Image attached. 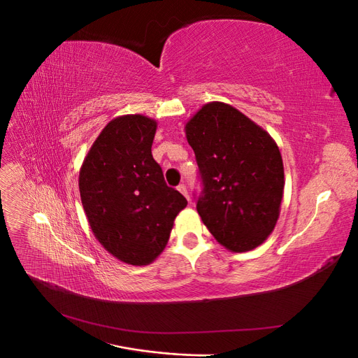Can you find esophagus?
Wrapping results in <instances>:
<instances>
[{"instance_id":"34e87169","label":"esophagus","mask_w":358,"mask_h":358,"mask_svg":"<svg viewBox=\"0 0 358 358\" xmlns=\"http://www.w3.org/2000/svg\"><path fill=\"white\" fill-rule=\"evenodd\" d=\"M178 191H179L180 194H183V196H185L187 199H189V197H188V189H187L185 185H183V183H180V185L178 187Z\"/></svg>"}]
</instances>
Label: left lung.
<instances>
[{
  "instance_id": "8db88e82",
  "label": "left lung",
  "mask_w": 358,
  "mask_h": 358,
  "mask_svg": "<svg viewBox=\"0 0 358 358\" xmlns=\"http://www.w3.org/2000/svg\"><path fill=\"white\" fill-rule=\"evenodd\" d=\"M203 191L197 212L231 252H246L272 234L284 197V164L266 129L233 106L204 104L185 125Z\"/></svg>"
}]
</instances>
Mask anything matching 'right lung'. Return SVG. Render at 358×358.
Listing matches in <instances>:
<instances>
[{"label": "right lung", "mask_w": 358, "mask_h": 358, "mask_svg": "<svg viewBox=\"0 0 358 358\" xmlns=\"http://www.w3.org/2000/svg\"><path fill=\"white\" fill-rule=\"evenodd\" d=\"M155 131V119L143 115L112 119L79 173L82 206L96 241L133 266L150 264L164 251L175 218L188 204L167 187L152 157Z\"/></svg>", "instance_id": "right-lung-1"}]
</instances>
